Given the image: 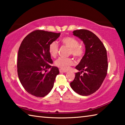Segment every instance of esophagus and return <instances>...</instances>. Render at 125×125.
I'll use <instances>...</instances> for the list:
<instances>
[{
	"label": "esophagus",
	"mask_w": 125,
	"mask_h": 125,
	"mask_svg": "<svg viewBox=\"0 0 125 125\" xmlns=\"http://www.w3.org/2000/svg\"><path fill=\"white\" fill-rule=\"evenodd\" d=\"M60 73H67V71H64V70H62V69H60Z\"/></svg>",
	"instance_id": "1"
}]
</instances>
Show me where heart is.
Instances as JSON below:
<instances>
[{
  "mask_svg": "<svg viewBox=\"0 0 125 125\" xmlns=\"http://www.w3.org/2000/svg\"><path fill=\"white\" fill-rule=\"evenodd\" d=\"M61 42L63 45L66 46L70 49V54L75 57L79 58L83 54V49L79 46V42L75 38L72 37H65L63 38ZM51 56L56 57L58 51V46L56 41H53L50 43L48 47ZM74 64V61L71 58H59L55 61V65L62 70L67 71Z\"/></svg>",
  "mask_w": 125,
  "mask_h": 125,
  "instance_id": "1",
  "label": "heart"
}]
</instances>
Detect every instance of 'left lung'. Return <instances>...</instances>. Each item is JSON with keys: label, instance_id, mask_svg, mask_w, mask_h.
<instances>
[{"label": "left lung", "instance_id": "obj_1", "mask_svg": "<svg viewBox=\"0 0 125 125\" xmlns=\"http://www.w3.org/2000/svg\"><path fill=\"white\" fill-rule=\"evenodd\" d=\"M73 33L83 41L85 52L75 67L80 72L75 73L70 85L78 94L88 96L99 89L106 76L108 68L106 50L100 39L90 31L82 29ZM82 73H84L82 75Z\"/></svg>", "mask_w": 125, "mask_h": 125}]
</instances>
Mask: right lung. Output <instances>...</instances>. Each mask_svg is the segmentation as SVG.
Returning <instances> with one entry per match:
<instances>
[{
    "label": "right lung",
    "mask_w": 125,
    "mask_h": 125,
    "mask_svg": "<svg viewBox=\"0 0 125 125\" xmlns=\"http://www.w3.org/2000/svg\"><path fill=\"white\" fill-rule=\"evenodd\" d=\"M60 35L36 30L27 35L21 43L17 64L18 77L26 92L33 96L41 98L47 95L60 73L57 67L51 66L53 61L48 47Z\"/></svg>",
    "instance_id": "add662e5"
}]
</instances>
